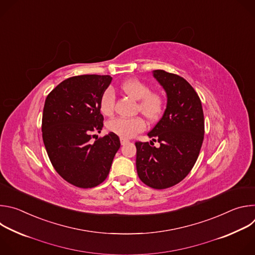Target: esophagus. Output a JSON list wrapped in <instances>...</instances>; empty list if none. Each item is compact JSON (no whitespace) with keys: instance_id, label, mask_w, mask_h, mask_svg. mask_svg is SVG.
Masks as SVG:
<instances>
[{"instance_id":"1","label":"esophagus","mask_w":255,"mask_h":255,"mask_svg":"<svg viewBox=\"0 0 255 255\" xmlns=\"http://www.w3.org/2000/svg\"><path fill=\"white\" fill-rule=\"evenodd\" d=\"M120 142H121V144L122 145H124V144H126V143H128L129 142V140L128 139H126V138H120Z\"/></svg>"}]
</instances>
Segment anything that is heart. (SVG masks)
Here are the masks:
<instances>
[{
    "mask_svg": "<svg viewBox=\"0 0 255 255\" xmlns=\"http://www.w3.org/2000/svg\"><path fill=\"white\" fill-rule=\"evenodd\" d=\"M123 93L137 101V110L149 121L157 120L163 111V100L156 94L151 93L150 88L137 79H130L121 85ZM115 93L107 89L100 98L99 108L105 116L113 114L115 109ZM108 130L122 137L131 138L145 128V122L140 117L115 118L107 124Z\"/></svg>",
    "mask_w": 255,
    "mask_h": 255,
    "instance_id": "b5f03b06",
    "label": "heart"
}]
</instances>
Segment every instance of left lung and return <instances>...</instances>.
I'll return each instance as SVG.
<instances>
[{
	"label": "left lung",
	"mask_w": 255,
	"mask_h": 255,
	"mask_svg": "<svg viewBox=\"0 0 255 255\" xmlns=\"http://www.w3.org/2000/svg\"><path fill=\"white\" fill-rule=\"evenodd\" d=\"M153 77L167 97L162 118L147 134L160 146L137 141L136 168L145 185L162 190L178 184L192 170L203 144L205 120L201 100L184 78L162 69L153 70Z\"/></svg>",
	"instance_id": "left-lung-1"
}]
</instances>
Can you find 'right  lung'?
I'll return each mask as SVG.
<instances>
[{
    "label": "right lung",
    "mask_w": 255,
    "mask_h": 255,
    "mask_svg": "<svg viewBox=\"0 0 255 255\" xmlns=\"http://www.w3.org/2000/svg\"><path fill=\"white\" fill-rule=\"evenodd\" d=\"M111 82L110 76L72 77L45 100L41 129L48 157L57 173L78 188L102 184L120 148V139L112 132L91 142L92 134L103 128L99 102Z\"/></svg>",
    "instance_id": "right-lung-1"
}]
</instances>
